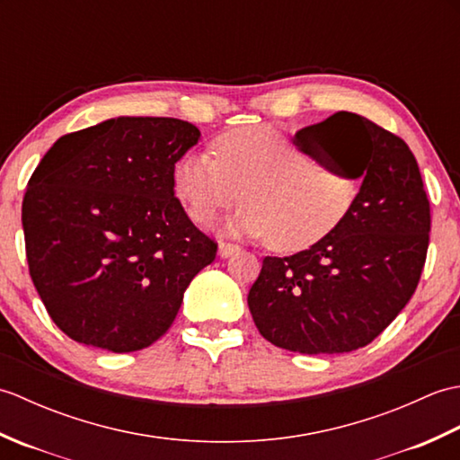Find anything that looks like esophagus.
<instances>
[{
  "instance_id": "esophagus-1",
  "label": "esophagus",
  "mask_w": 460,
  "mask_h": 460,
  "mask_svg": "<svg viewBox=\"0 0 460 460\" xmlns=\"http://www.w3.org/2000/svg\"><path fill=\"white\" fill-rule=\"evenodd\" d=\"M239 249H241V247L235 245V243H227V241H221V243H219V255L225 257V259L231 257V255H235V252H237Z\"/></svg>"
}]
</instances>
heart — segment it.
<instances>
[{
    "label": "heart",
    "mask_w": 460,
    "mask_h": 460,
    "mask_svg": "<svg viewBox=\"0 0 460 460\" xmlns=\"http://www.w3.org/2000/svg\"><path fill=\"white\" fill-rule=\"evenodd\" d=\"M287 126H243L211 142V158L188 154L173 168V191L198 225L245 203L233 229L267 237L277 251L310 247L344 217L356 185L310 165Z\"/></svg>",
    "instance_id": "b5f03b06"
}]
</instances>
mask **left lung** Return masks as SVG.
I'll use <instances>...</instances> for the list:
<instances>
[{"label": "left lung", "instance_id": "left-lung-1", "mask_svg": "<svg viewBox=\"0 0 460 460\" xmlns=\"http://www.w3.org/2000/svg\"><path fill=\"white\" fill-rule=\"evenodd\" d=\"M334 146L359 191L314 245L265 257L249 290L255 326L298 354H344L367 346L405 308L427 261L431 205L405 140L354 112L300 130Z\"/></svg>", "mask_w": 460, "mask_h": 460}]
</instances>
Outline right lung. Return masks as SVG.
<instances>
[{"label":"right lung","mask_w":460,"mask_h":460,"mask_svg":"<svg viewBox=\"0 0 460 460\" xmlns=\"http://www.w3.org/2000/svg\"><path fill=\"white\" fill-rule=\"evenodd\" d=\"M199 130L120 116L58 138L22 208L33 285L57 328L114 354L162 338L217 243L185 215L173 168Z\"/></svg>","instance_id":"right-lung-1"}]
</instances>
